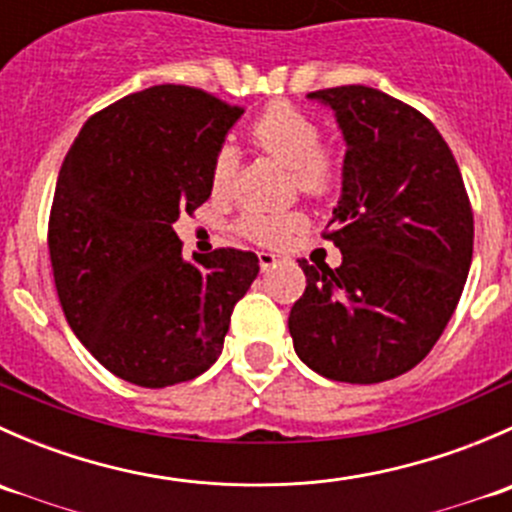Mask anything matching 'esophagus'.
Instances as JSON below:
<instances>
[{
	"label": "esophagus",
	"mask_w": 512,
	"mask_h": 512,
	"mask_svg": "<svg viewBox=\"0 0 512 512\" xmlns=\"http://www.w3.org/2000/svg\"><path fill=\"white\" fill-rule=\"evenodd\" d=\"M257 260H260L262 270H270V267H275L280 262V257L272 255V252H257Z\"/></svg>",
	"instance_id": "esophagus-1"
}]
</instances>
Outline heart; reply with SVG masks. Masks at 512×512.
<instances>
[{
  "label": "heart",
  "instance_id": "b5f03b06",
  "mask_svg": "<svg viewBox=\"0 0 512 512\" xmlns=\"http://www.w3.org/2000/svg\"><path fill=\"white\" fill-rule=\"evenodd\" d=\"M250 141L267 156L277 158L292 168L294 185L307 198H327L342 178V148L334 141H322L319 121L307 111L272 103L250 126ZM235 180V153L220 148L210 165V190L215 198H225ZM237 230L257 245H285L292 235L302 230L299 215L250 213L237 220Z\"/></svg>",
  "mask_w": 512,
  "mask_h": 512
}]
</instances>
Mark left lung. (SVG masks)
<instances>
[{
  "instance_id": "1",
  "label": "left lung",
  "mask_w": 512,
  "mask_h": 512,
  "mask_svg": "<svg viewBox=\"0 0 512 512\" xmlns=\"http://www.w3.org/2000/svg\"><path fill=\"white\" fill-rule=\"evenodd\" d=\"M347 141L342 200L324 230L342 265H309L289 312L294 352L317 374L379 384L426 359L473 257V208L451 148L409 103L369 86L312 91Z\"/></svg>"
}]
</instances>
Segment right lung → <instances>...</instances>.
Instances as JSON below:
<instances>
[{"mask_svg": "<svg viewBox=\"0 0 512 512\" xmlns=\"http://www.w3.org/2000/svg\"><path fill=\"white\" fill-rule=\"evenodd\" d=\"M242 111L195 86H151L94 113L66 153L49 213L56 294L118 379L163 389L223 352L257 255L218 247L188 262L173 223L210 198V165Z\"/></svg>", "mask_w": 512, "mask_h": 512, "instance_id": "add662e5", "label": "right lung"}]
</instances>
